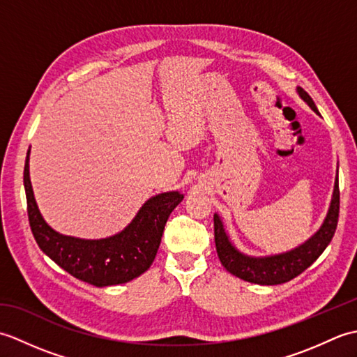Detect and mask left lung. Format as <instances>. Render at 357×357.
<instances>
[{
	"mask_svg": "<svg viewBox=\"0 0 357 357\" xmlns=\"http://www.w3.org/2000/svg\"><path fill=\"white\" fill-rule=\"evenodd\" d=\"M298 93L310 107L316 113H319L312 96L304 89L298 87ZM339 196V181L336 178L328 215L325 218L319 231L312 236V239H308L305 244L291 250V252L270 257H250L238 252L229 241L221 219L215 215V244L219 261H221L227 271H230L231 275L238 276L239 279L247 280V282L259 285H278L288 282V280L299 276L302 271H305L322 255L324 250L331 242L333 236H335L340 206Z\"/></svg>",
	"mask_w": 357,
	"mask_h": 357,
	"instance_id": "left-lung-1",
	"label": "left lung"
}]
</instances>
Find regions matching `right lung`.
I'll return each instance as SVG.
<instances>
[{"label":"right lung","instance_id":"add662e5","mask_svg":"<svg viewBox=\"0 0 357 357\" xmlns=\"http://www.w3.org/2000/svg\"><path fill=\"white\" fill-rule=\"evenodd\" d=\"M24 188L29 224L36 244L67 273L95 287L126 284L147 271L161 244L167 219L184 198L179 192L153 196L144 204L127 229L107 239L89 241L64 236L45 224L30 184L29 151Z\"/></svg>","mask_w":357,"mask_h":357}]
</instances>
